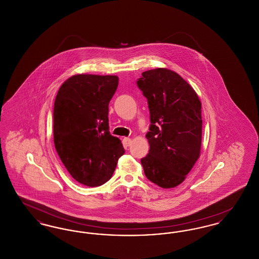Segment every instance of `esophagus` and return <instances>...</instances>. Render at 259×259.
Returning a JSON list of instances; mask_svg holds the SVG:
<instances>
[{"mask_svg": "<svg viewBox=\"0 0 259 259\" xmlns=\"http://www.w3.org/2000/svg\"><path fill=\"white\" fill-rule=\"evenodd\" d=\"M131 143H132V141H131L130 138H124L123 140H122V144H123V146L125 148L129 147V146L131 145Z\"/></svg>", "mask_w": 259, "mask_h": 259, "instance_id": "34e87169", "label": "esophagus"}]
</instances>
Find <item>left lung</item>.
Masks as SVG:
<instances>
[{
	"instance_id": "1",
	"label": "left lung",
	"mask_w": 259,
	"mask_h": 259,
	"mask_svg": "<svg viewBox=\"0 0 259 259\" xmlns=\"http://www.w3.org/2000/svg\"><path fill=\"white\" fill-rule=\"evenodd\" d=\"M137 85L148 100L150 126L148 155L141 159L153 184L172 188L182 184L200 155L201 102L180 74L157 68L144 72Z\"/></svg>"
}]
</instances>
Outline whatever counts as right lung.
Masks as SVG:
<instances>
[{
    "label": "right lung",
    "instance_id": "1",
    "mask_svg": "<svg viewBox=\"0 0 259 259\" xmlns=\"http://www.w3.org/2000/svg\"><path fill=\"white\" fill-rule=\"evenodd\" d=\"M116 75L75 74L56 95L53 109L54 146L76 182L87 186L107 183L125 150L110 133L109 103Z\"/></svg>",
    "mask_w": 259,
    "mask_h": 259
}]
</instances>
